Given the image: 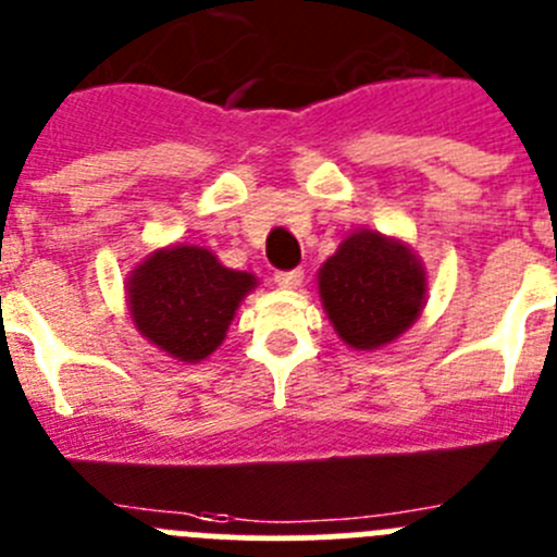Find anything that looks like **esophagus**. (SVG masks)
I'll return each instance as SVG.
<instances>
[{"label":"esophagus","mask_w":557,"mask_h":557,"mask_svg":"<svg viewBox=\"0 0 557 557\" xmlns=\"http://www.w3.org/2000/svg\"><path fill=\"white\" fill-rule=\"evenodd\" d=\"M300 282H304V270H282V273H275V284L282 289H298Z\"/></svg>","instance_id":"obj_1"}]
</instances>
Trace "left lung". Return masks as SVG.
Listing matches in <instances>:
<instances>
[{
	"mask_svg": "<svg viewBox=\"0 0 557 557\" xmlns=\"http://www.w3.org/2000/svg\"><path fill=\"white\" fill-rule=\"evenodd\" d=\"M318 287L339 339L354 350H379L420 318L428 275L406 243L361 228L325 259Z\"/></svg>",
	"mask_w": 557,
	"mask_h": 557,
	"instance_id": "obj_1",
	"label": "left lung"
}]
</instances>
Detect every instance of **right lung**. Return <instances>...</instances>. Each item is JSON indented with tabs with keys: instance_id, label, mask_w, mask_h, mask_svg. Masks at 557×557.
<instances>
[{
	"instance_id": "obj_1",
	"label": "right lung",
	"mask_w": 557,
	"mask_h": 557,
	"mask_svg": "<svg viewBox=\"0 0 557 557\" xmlns=\"http://www.w3.org/2000/svg\"><path fill=\"white\" fill-rule=\"evenodd\" d=\"M257 275L232 270L198 245H171L149 253L126 278L135 329L151 345L187 364L215 354L239 300Z\"/></svg>"
}]
</instances>
